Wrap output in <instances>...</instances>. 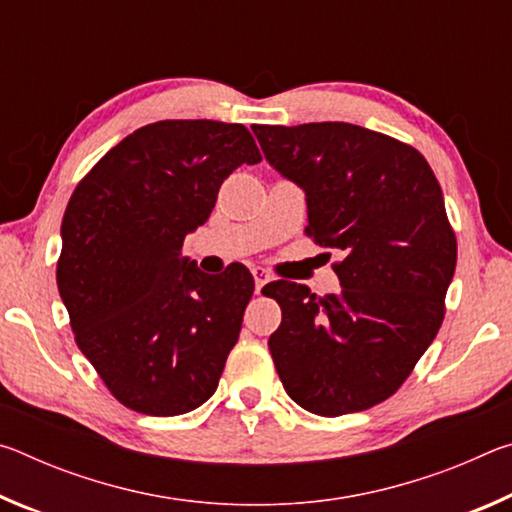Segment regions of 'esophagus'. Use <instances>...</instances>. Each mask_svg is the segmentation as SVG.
Wrapping results in <instances>:
<instances>
[{
  "instance_id": "esophagus-1",
  "label": "esophagus",
  "mask_w": 512,
  "mask_h": 512,
  "mask_svg": "<svg viewBox=\"0 0 512 512\" xmlns=\"http://www.w3.org/2000/svg\"><path fill=\"white\" fill-rule=\"evenodd\" d=\"M253 277H255V293H262L264 284L271 280V273H268L266 268H262V266H255L253 268Z\"/></svg>"
}]
</instances>
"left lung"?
<instances>
[{"instance_id": "1", "label": "left lung", "mask_w": 512, "mask_h": 512, "mask_svg": "<svg viewBox=\"0 0 512 512\" xmlns=\"http://www.w3.org/2000/svg\"><path fill=\"white\" fill-rule=\"evenodd\" d=\"M264 158L307 196V235L339 248L341 291L273 282L282 323L268 339L284 391L325 418L384 402L436 339L456 237L429 162L345 121L253 126ZM264 293V291H262Z\"/></svg>"}]
</instances>
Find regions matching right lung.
<instances>
[{"mask_svg": "<svg viewBox=\"0 0 512 512\" xmlns=\"http://www.w3.org/2000/svg\"><path fill=\"white\" fill-rule=\"evenodd\" d=\"M259 160L246 126L164 119L112 146L69 198L58 291L76 345L128 409L180 415L219 386L255 282L241 264L203 273L183 241L223 180Z\"/></svg>", "mask_w": 512, "mask_h": 512, "instance_id": "1", "label": "right lung"}]
</instances>
